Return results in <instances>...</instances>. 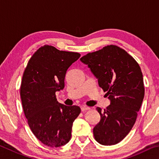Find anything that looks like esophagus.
I'll use <instances>...</instances> for the list:
<instances>
[{"mask_svg": "<svg viewBox=\"0 0 159 159\" xmlns=\"http://www.w3.org/2000/svg\"><path fill=\"white\" fill-rule=\"evenodd\" d=\"M80 109H81L82 111H87V110L90 109V107H88L83 106V107H81V108H80Z\"/></svg>", "mask_w": 159, "mask_h": 159, "instance_id": "esophagus-1", "label": "esophagus"}]
</instances>
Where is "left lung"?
<instances>
[{"mask_svg":"<svg viewBox=\"0 0 159 159\" xmlns=\"http://www.w3.org/2000/svg\"><path fill=\"white\" fill-rule=\"evenodd\" d=\"M87 64L107 92L110 104L102 111L93 128L95 140L103 145L120 142L133 127L144 97L143 76L138 63L116 45H110L80 59Z\"/></svg>","mask_w":159,"mask_h":159,"instance_id":"8db88e82","label":"left lung"}]
</instances>
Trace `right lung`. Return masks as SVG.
Masks as SVG:
<instances>
[{
	"mask_svg": "<svg viewBox=\"0 0 159 159\" xmlns=\"http://www.w3.org/2000/svg\"><path fill=\"white\" fill-rule=\"evenodd\" d=\"M80 56L45 45L32 55L24 71L20 87L24 113L32 133L48 147L68 143L80 113L79 107L59 103L55 95L64 88L67 69Z\"/></svg>",
	"mask_w": 159,
	"mask_h": 159,
	"instance_id": "add662e5",
	"label": "right lung"
}]
</instances>
